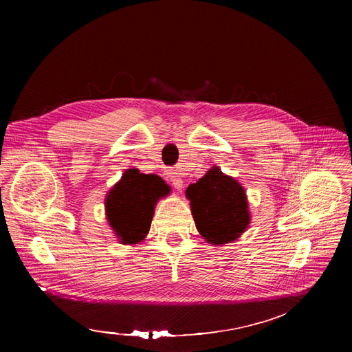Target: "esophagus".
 <instances>
[{
	"mask_svg": "<svg viewBox=\"0 0 352 352\" xmlns=\"http://www.w3.org/2000/svg\"><path fill=\"white\" fill-rule=\"evenodd\" d=\"M167 177H168V180L170 182H172V185L176 188V189H180L184 186V180H182V177H180V175H179V172L177 170H168L167 172Z\"/></svg>",
	"mask_w": 352,
	"mask_h": 352,
	"instance_id": "esophagus-1",
	"label": "esophagus"
}]
</instances>
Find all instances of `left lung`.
<instances>
[{"label":"left lung","instance_id":"1","mask_svg":"<svg viewBox=\"0 0 352 352\" xmlns=\"http://www.w3.org/2000/svg\"><path fill=\"white\" fill-rule=\"evenodd\" d=\"M186 198L198 232L212 245L235 241L250 225L243 188L219 167L210 168L197 184L189 185Z\"/></svg>","mask_w":352,"mask_h":352}]
</instances>
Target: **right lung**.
Listing matches in <instances>:
<instances>
[{
    "label": "right lung",
    "instance_id": "right-lung-1",
    "mask_svg": "<svg viewBox=\"0 0 352 352\" xmlns=\"http://www.w3.org/2000/svg\"><path fill=\"white\" fill-rule=\"evenodd\" d=\"M168 186L157 175L129 168L105 199L110 226L122 243L141 242L150 230L155 202L168 194Z\"/></svg>",
    "mask_w": 352,
    "mask_h": 352
}]
</instances>
